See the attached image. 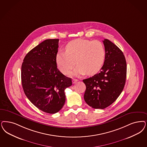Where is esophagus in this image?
Masks as SVG:
<instances>
[{
    "instance_id": "obj_1",
    "label": "esophagus",
    "mask_w": 147,
    "mask_h": 147,
    "mask_svg": "<svg viewBox=\"0 0 147 147\" xmlns=\"http://www.w3.org/2000/svg\"><path fill=\"white\" fill-rule=\"evenodd\" d=\"M78 81V79H73V80H72V82H73V84H75V83H76V82Z\"/></svg>"
}]
</instances>
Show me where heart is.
Wrapping results in <instances>:
<instances>
[{
    "mask_svg": "<svg viewBox=\"0 0 147 147\" xmlns=\"http://www.w3.org/2000/svg\"><path fill=\"white\" fill-rule=\"evenodd\" d=\"M105 59V49L99 40L78 38L71 40L66 47V51H59L56 57L57 65L62 73L71 72L73 76H93L101 69Z\"/></svg>",
    "mask_w": 147,
    "mask_h": 147,
    "instance_id": "1",
    "label": "heart"
}]
</instances>
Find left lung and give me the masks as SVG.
Instances as JSON below:
<instances>
[{
    "instance_id": "left-lung-1",
    "label": "left lung",
    "mask_w": 147,
    "mask_h": 147,
    "mask_svg": "<svg viewBox=\"0 0 147 147\" xmlns=\"http://www.w3.org/2000/svg\"><path fill=\"white\" fill-rule=\"evenodd\" d=\"M105 59L100 72L83 80L86 85L84 100L94 109L110 106L123 91L127 77V62L123 52L107 39L102 41Z\"/></svg>"
}]
</instances>
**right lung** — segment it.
I'll return each instance as SVG.
<instances>
[{
	"instance_id": "1",
	"label": "right lung",
	"mask_w": 147,
	"mask_h": 147,
	"mask_svg": "<svg viewBox=\"0 0 147 147\" xmlns=\"http://www.w3.org/2000/svg\"><path fill=\"white\" fill-rule=\"evenodd\" d=\"M59 39L43 41L26 55L21 68L22 84L28 99L38 109L55 113L66 101L65 90L71 78L57 69Z\"/></svg>"
}]
</instances>
